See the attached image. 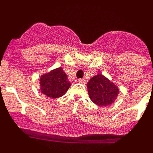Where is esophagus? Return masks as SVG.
Listing matches in <instances>:
<instances>
[{
  "mask_svg": "<svg viewBox=\"0 0 153 153\" xmlns=\"http://www.w3.org/2000/svg\"><path fill=\"white\" fill-rule=\"evenodd\" d=\"M78 82H79V83H86V79H78Z\"/></svg>",
  "mask_w": 153,
  "mask_h": 153,
  "instance_id": "esophagus-1",
  "label": "esophagus"
}]
</instances>
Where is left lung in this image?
<instances>
[{"label":"left lung","mask_w":153,"mask_h":153,"mask_svg":"<svg viewBox=\"0 0 153 153\" xmlns=\"http://www.w3.org/2000/svg\"><path fill=\"white\" fill-rule=\"evenodd\" d=\"M86 86L89 97L97 106L111 105L120 93L118 86L100 74L92 77Z\"/></svg>","instance_id":"left-lung-1"}]
</instances>
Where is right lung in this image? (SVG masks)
<instances>
[{
    "label": "right lung",
    "instance_id": "1",
    "mask_svg": "<svg viewBox=\"0 0 153 153\" xmlns=\"http://www.w3.org/2000/svg\"><path fill=\"white\" fill-rule=\"evenodd\" d=\"M39 83L42 93L53 99L64 95L71 86L62 67H58L40 76Z\"/></svg>",
    "mask_w": 153,
    "mask_h": 153
}]
</instances>
